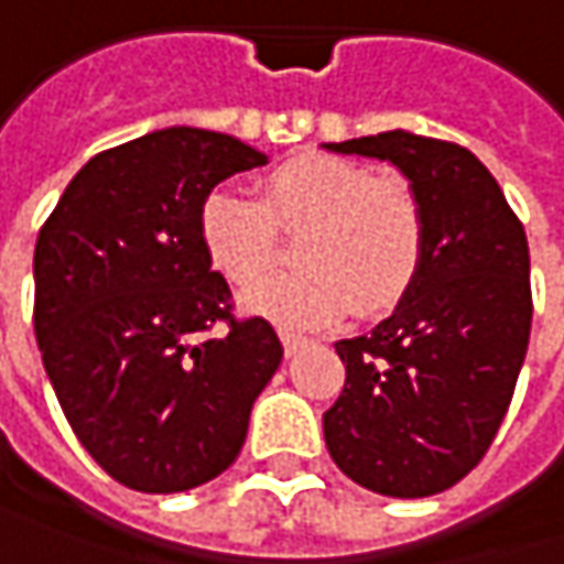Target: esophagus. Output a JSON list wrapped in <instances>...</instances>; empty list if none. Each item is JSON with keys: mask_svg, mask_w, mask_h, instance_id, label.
Listing matches in <instances>:
<instances>
[{"mask_svg": "<svg viewBox=\"0 0 564 564\" xmlns=\"http://www.w3.org/2000/svg\"><path fill=\"white\" fill-rule=\"evenodd\" d=\"M279 340H282V346H285V356H295L299 349H304L307 346V337H302V334H295V330H279Z\"/></svg>", "mask_w": 564, "mask_h": 564, "instance_id": "34e87169", "label": "esophagus"}]
</instances>
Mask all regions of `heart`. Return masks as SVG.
Here are the masks:
<instances>
[{
  "label": "heart",
  "instance_id": "b5f03b06",
  "mask_svg": "<svg viewBox=\"0 0 564 564\" xmlns=\"http://www.w3.org/2000/svg\"><path fill=\"white\" fill-rule=\"evenodd\" d=\"M275 226L305 227L296 245L303 269L261 283L278 259ZM198 243L230 285L261 283L240 295L243 311L317 327L349 307L382 314L401 302L421 275L426 224L401 176L302 153L262 176L260 202L234 185L212 188L198 208Z\"/></svg>",
  "mask_w": 564,
  "mask_h": 564
}]
</instances>
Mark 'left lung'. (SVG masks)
<instances>
[{"label": "left lung", "mask_w": 564, "mask_h": 564, "mask_svg": "<svg viewBox=\"0 0 564 564\" xmlns=\"http://www.w3.org/2000/svg\"><path fill=\"white\" fill-rule=\"evenodd\" d=\"M388 160L426 224L417 282L369 334L334 343L346 384L324 440L356 485L430 498L488 453L530 343V247L501 185L459 143L384 131L324 143Z\"/></svg>", "instance_id": "left-lung-1"}]
</instances>
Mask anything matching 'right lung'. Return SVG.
Listing matches in <instances>:
<instances>
[{"instance_id": "1", "label": "right lung", "mask_w": 564, "mask_h": 564, "mask_svg": "<svg viewBox=\"0 0 564 564\" xmlns=\"http://www.w3.org/2000/svg\"><path fill=\"white\" fill-rule=\"evenodd\" d=\"M269 156L205 128H163L93 156L34 247V334L86 453L121 485L176 495L240 456L282 362L198 243L205 195ZM218 319L228 330L198 341Z\"/></svg>"}]
</instances>
